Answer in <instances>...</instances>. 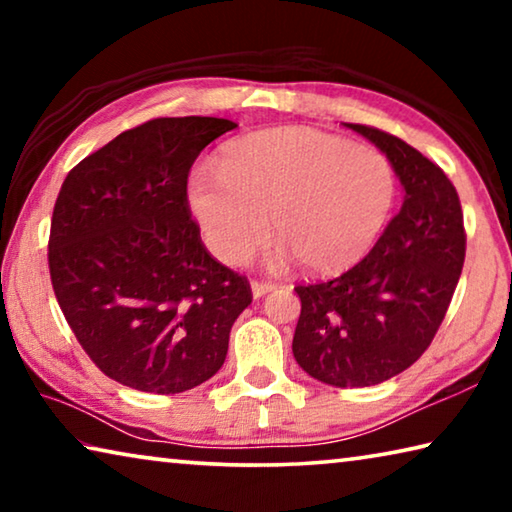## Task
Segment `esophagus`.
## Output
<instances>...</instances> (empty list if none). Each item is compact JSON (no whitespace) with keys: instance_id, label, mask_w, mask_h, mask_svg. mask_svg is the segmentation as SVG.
Segmentation results:
<instances>
[{"instance_id":"obj_1","label":"esophagus","mask_w":512,"mask_h":512,"mask_svg":"<svg viewBox=\"0 0 512 512\" xmlns=\"http://www.w3.org/2000/svg\"><path fill=\"white\" fill-rule=\"evenodd\" d=\"M250 289H253L255 298H262V296H266L268 291L275 289V284L266 282V280H253V282H250Z\"/></svg>"}]
</instances>
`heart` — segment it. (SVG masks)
<instances>
[{
	"mask_svg": "<svg viewBox=\"0 0 512 512\" xmlns=\"http://www.w3.org/2000/svg\"><path fill=\"white\" fill-rule=\"evenodd\" d=\"M216 176L189 180V205L219 262H246L266 232L271 259L336 275L359 264L391 223L397 176L384 153L316 128L284 126L221 146Z\"/></svg>",
	"mask_w": 512,
	"mask_h": 512,
	"instance_id": "b5f03b06",
	"label": "heart"
}]
</instances>
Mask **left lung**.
<instances>
[{"instance_id": "1", "label": "left lung", "mask_w": 512, "mask_h": 512, "mask_svg": "<svg viewBox=\"0 0 512 512\" xmlns=\"http://www.w3.org/2000/svg\"><path fill=\"white\" fill-rule=\"evenodd\" d=\"M348 128L386 153L406 196L359 264L296 287L293 357L339 388L381 384L413 366L443 323L465 262L463 210L445 171L391 133Z\"/></svg>"}]
</instances>
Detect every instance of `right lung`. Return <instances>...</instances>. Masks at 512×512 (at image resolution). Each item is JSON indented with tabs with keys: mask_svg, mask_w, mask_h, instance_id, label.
Masks as SVG:
<instances>
[{
	"mask_svg": "<svg viewBox=\"0 0 512 512\" xmlns=\"http://www.w3.org/2000/svg\"><path fill=\"white\" fill-rule=\"evenodd\" d=\"M237 128L160 117L67 173L49 232V275L76 341L103 375L144 393L210 379L253 293L207 253L187 201L194 160Z\"/></svg>",
	"mask_w": 512,
	"mask_h": 512,
	"instance_id": "right-lung-1",
	"label": "right lung"
}]
</instances>
